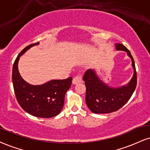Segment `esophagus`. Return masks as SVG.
<instances>
[{"mask_svg":"<svg viewBox=\"0 0 150 150\" xmlns=\"http://www.w3.org/2000/svg\"><path fill=\"white\" fill-rule=\"evenodd\" d=\"M82 76H81V75H77L73 78V84H78V83L82 82Z\"/></svg>","mask_w":150,"mask_h":150,"instance_id":"obj_1","label":"esophagus"}]
</instances>
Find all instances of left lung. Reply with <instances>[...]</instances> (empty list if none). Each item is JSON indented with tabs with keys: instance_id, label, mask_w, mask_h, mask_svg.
<instances>
[{
	"instance_id": "obj_1",
	"label": "left lung",
	"mask_w": 150,
	"mask_h": 150,
	"mask_svg": "<svg viewBox=\"0 0 150 150\" xmlns=\"http://www.w3.org/2000/svg\"><path fill=\"white\" fill-rule=\"evenodd\" d=\"M116 48L117 50L126 51L131 57L134 74L128 85L115 89L105 84L93 70H86L83 76L86 90V103L93 113L103 114L118 110L127 103L136 89L137 73L132 55L122 44H116Z\"/></svg>"
}]
</instances>
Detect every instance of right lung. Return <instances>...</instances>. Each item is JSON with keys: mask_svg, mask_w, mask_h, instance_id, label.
Here are the masks:
<instances>
[{"mask_svg": "<svg viewBox=\"0 0 150 150\" xmlns=\"http://www.w3.org/2000/svg\"><path fill=\"white\" fill-rule=\"evenodd\" d=\"M38 43L26 47L16 58L12 67V83L16 98L23 110L33 116L50 118L59 114L62 110L65 94L71 86L73 78L54 80L38 86L31 85L23 80L18 70L19 57Z\"/></svg>", "mask_w": 150, "mask_h": 150, "instance_id": "add662e5", "label": "right lung"}]
</instances>
